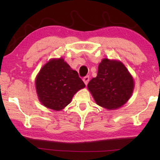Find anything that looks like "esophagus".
Returning <instances> with one entry per match:
<instances>
[{"mask_svg": "<svg viewBox=\"0 0 160 160\" xmlns=\"http://www.w3.org/2000/svg\"><path fill=\"white\" fill-rule=\"evenodd\" d=\"M89 80H90V76H89V75H86L85 77L83 78V81L85 85H88Z\"/></svg>", "mask_w": 160, "mask_h": 160, "instance_id": "34e87169", "label": "esophagus"}]
</instances>
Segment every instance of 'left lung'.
I'll list each match as a JSON object with an SVG mask.
<instances>
[{
    "mask_svg": "<svg viewBox=\"0 0 160 160\" xmlns=\"http://www.w3.org/2000/svg\"><path fill=\"white\" fill-rule=\"evenodd\" d=\"M96 103L108 109L121 107L130 99L134 82L125 66L104 58L99 63L96 78L88 85Z\"/></svg>",
    "mask_w": 160,
    "mask_h": 160,
    "instance_id": "1",
    "label": "left lung"
}]
</instances>
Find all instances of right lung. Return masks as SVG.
Listing matches in <instances>:
<instances>
[{
	"label": "right lung",
	"instance_id": "right-lung-1",
	"mask_svg": "<svg viewBox=\"0 0 160 160\" xmlns=\"http://www.w3.org/2000/svg\"><path fill=\"white\" fill-rule=\"evenodd\" d=\"M35 83L39 101L56 111L66 107L74 94L85 87L78 72L63 58L48 61L37 75Z\"/></svg>",
	"mask_w": 160,
	"mask_h": 160
}]
</instances>
